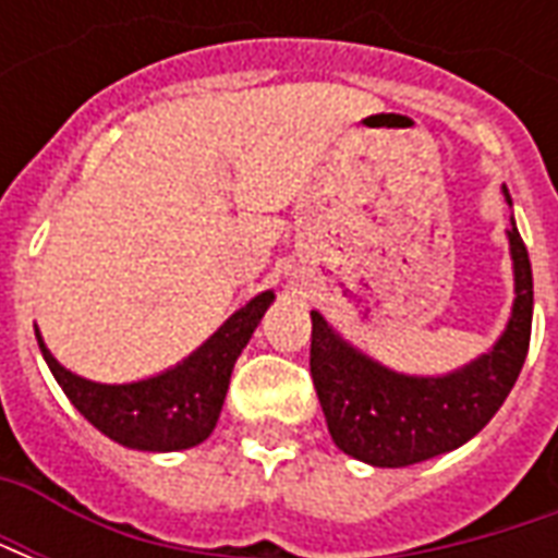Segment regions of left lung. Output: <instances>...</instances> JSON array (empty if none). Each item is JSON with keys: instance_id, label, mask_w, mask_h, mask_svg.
Masks as SVG:
<instances>
[{"instance_id": "obj_1", "label": "left lung", "mask_w": 558, "mask_h": 558, "mask_svg": "<svg viewBox=\"0 0 558 558\" xmlns=\"http://www.w3.org/2000/svg\"><path fill=\"white\" fill-rule=\"evenodd\" d=\"M505 199L511 196L505 191ZM514 307L490 352L445 376L398 374L355 350L311 311V376L331 439L371 466L400 469L469 442L514 388L532 335V266L511 218Z\"/></svg>"}]
</instances>
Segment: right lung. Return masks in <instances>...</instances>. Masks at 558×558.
Returning a JSON list of instances; mask_svg holds the SVG:
<instances>
[{
  "label": "right lung",
  "instance_id": "right-lung-1",
  "mask_svg": "<svg viewBox=\"0 0 558 558\" xmlns=\"http://www.w3.org/2000/svg\"><path fill=\"white\" fill-rule=\"evenodd\" d=\"M271 302L275 292H259L182 364L125 386H104L71 374L44 347L38 328L35 338L68 400L104 436L137 451H182L208 439L215 430L235 359L242 355Z\"/></svg>",
  "mask_w": 558,
  "mask_h": 558
}]
</instances>
